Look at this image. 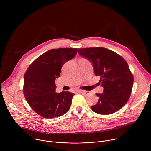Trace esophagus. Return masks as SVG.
Listing matches in <instances>:
<instances>
[{
  "mask_svg": "<svg viewBox=\"0 0 151 151\" xmlns=\"http://www.w3.org/2000/svg\"><path fill=\"white\" fill-rule=\"evenodd\" d=\"M78 92L80 93H82V94H85L86 96H87V95H89V94L91 93L90 91H84V90H79Z\"/></svg>",
  "mask_w": 151,
  "mask_h": 151,
  "instance_id": "1",
  "label": "esophagus"
}]
</instances>
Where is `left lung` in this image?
Here are the masks:
<instances>
[{
    "label": "left lung",
    "mask_w": 151,
    "mask_h": 151,
    "mask_svg": "<svg viewBox=\"0 0 151 151\" xmlns=\"http://www.w3.org/2000/svg\"><path fill=\"white\" fill-rule=\"evenodd\" d=\"M78 52L92 62L95 75L100 76L99 83L103 87V93L96 94L99 101L91 106L93 111L109 115L119 111L130 98L134 81L127 61L116 52L103 47L79 48Z\"/></svg>",
    "instance_id": "1"
}]
</instances>
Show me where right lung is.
<instances>
[{
  "instance_id": "add662e5",
  "label": "right lung",
  "mask_w": 151,
  "mask_h": 151,
  "mask_svg": "<svg viewBox=\"0 0 151 151\" xmlns=\"http://www.w3.org/2000/svg\"><path fill=\"white\" fill-rule=\"evenodd\" d=\"M77 48L52 49L37 58L24 76L23 93L31 108L40 116L52 118L65 114L70 108L73 94L56 93L55 80L66 62L77 54Z\"/></svg>"
}]
</instances>
